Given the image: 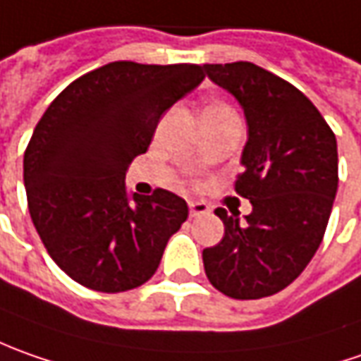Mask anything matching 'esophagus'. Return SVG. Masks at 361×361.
I'll use <instances>...</instances> for the list:
<instances>
[{"label": "esophagus", "mask_w": 361, "mask_h": 361, "mask_svg": "<svg viewBox=\"0 0 361 361\" xmlns=\"http://www.w3.org/2000/svg\"><path fill=\"white\" fill-rule=\"evenodd\" d=\"M209 212V205L204 204V202H190V216L192 218H200Z\"/></svg>", "instance_id": "esophagus-1"}]
</instances>
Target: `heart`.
I'll list each match as a JSON object with an SVG mask.
<instances>
[{"mask_svg":"<svg viewBox=\"0 0 361 361\" xmlns=\"http://www.w3.org/2000/svg\"><path fill=\"white\" fill-rule=\"evenodd\" d=\"M228 118H238L233 107L226 102H209L204 109V119H228Z\"/></svg>","mask_w":361,"mask_h":361,"instance_id":"obj_1","label":"heart"}]
</instances>
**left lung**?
Instances as JSON below:
<instances>
[{"label":"left lung","mask_w":361,"mask_h":361,"mask_svg":"<svg viewBox=\"0 0 361 361\" xmlns=\"http://www.w3.org/2000/svg\"><path fill=\"white\" fill-rule=\"evenodd\" d=\"M204 69L243 107L247 143L233 190L254 205L242 224L216 209L226 233L204 250L205 276L233 300H259L288 288L324 240L338 192V143L290 81L250 61Z\"/></svg>","instance_id":"left-lung-1"}]
</instances>
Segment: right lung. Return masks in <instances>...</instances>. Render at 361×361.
Wrapping results in <instances>:
<instances>
[{
    "label": "right lung",
    "instance_id": "1",
    "mask_svg": "<svg viewBox=\"0 0 361 361\" xmlns=\"http://www.w3.org/2000/svg\"><path fill=\"white\" fill-rule=\"evenodd\" d=\"M204 78L195 63L111 61L45 109L23 154V183L33 226L71 280L118 293L156 274L188 204L161 188L130 195L123 180L161 116Z\"/></svg>",
    "mask_w": 361,
    "mask_h": 361
}]
</instances>
